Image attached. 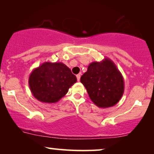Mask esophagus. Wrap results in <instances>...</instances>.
Here are the masks:
<instances>
[{"mask_svg": "<svg viewBox=\"0 0 154 154\" xmlns=\"http://www.w3.org/2000/svg\"><path fill=\"white\" fill-rule=\"evenodd\" d=\"M76 78H77L78 81H80V79H81V74H78V75H76Z\"/></svg>", "mask_w": 154, "mask_h": 154, "instance_id": "obj_1", "label": "esophagus"}]
</instances>
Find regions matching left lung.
Instances as JSON below:
<instances>
[{
    "label": "left lung",
    "mask_w": 154,
    "mask_h": 154,
    "mask_svg": "<svg viewBox=\"0 0 154 154\" xmlns=\"http://www.w3.org/2000/svg\"><path fill=\"white\" fill-rule=\"evenodd\" d=\"M90 100L100 108H108L119 102L124 92V79L116 65L108 57L90 63L81 78Z\"/></svg>",
    "instance_id": "1"
}]
</instances>
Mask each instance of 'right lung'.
<instances>
[{
  "mask_svg": "<svg viewBox=\"0 0 154 154\" xmlns=\"http://www.w3.org/2000/svg\"><path fill=\"white\" fill-rule=\"evenodd\" d=\"M76 81L71 69L62 62H44L33 69L29 78L33 97L48 104L60 101Z\"/></svg>",
  "mask_w": 154,
  "mask_h": 154,
  "instance_id": "add662e5",
  "label": "right lung"
}]
</instances>
